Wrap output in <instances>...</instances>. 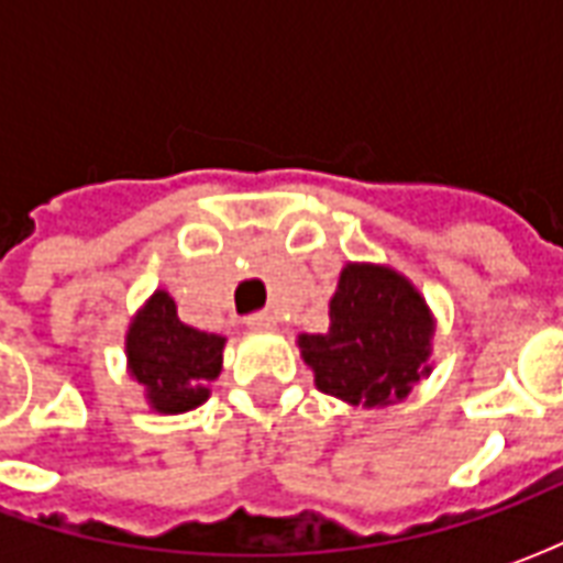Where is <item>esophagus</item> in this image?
<instances>
[{
    "label": "esophagus",
    "instance_id": "1",
    "mask_svg": "<svg viewBox=\"0 0 563 563\" xmlns=\"http://www.w3.org/2000/svg\"><path fill=\"white\" fill-rule=\"evenodd\" d=\"M246 325L256 331H265V329H274V325H277V319H274V313H268V310H262V313L246 317Z\"/></svg>",
    "mask_w": 563,
    "mask_h": 563
}]
</instances>
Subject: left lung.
I'll return each instance as SVG.
<instances>
[{"mask_svg": "<svg viewBox=\"0 0 563 563\" xmlns=\"http://www.w3.org/2000/svg\"><path fill=\"white\" fill-rule=\"evenodd\" d=\"M325 334H301L298 350L317 389L353 404L386 407L431 374L434 317L413 283L386 265L350 262L329 305Z\"/></svg>", "mask_w": 563, "mask_h": 563, "instance_id": "1", "label": "left lung"}]
</instances>
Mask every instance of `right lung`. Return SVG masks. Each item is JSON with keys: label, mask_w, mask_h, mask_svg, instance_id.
Returning a JSON list of instances; mask_svg holds the SVG:
<instances>
[{"label": "right lung", "mask_w": 563, "mask_h": 563, "mask_svg": "<svg viewBox=\"0 0 563 563\" xmlns=\"http://www.w3.org/2000/svg\"><path fill=\"white\" fill-rule=\"evenodd\" d=\"M225 338L186 325L168 292L150 295L126 331L129 374L144 386L156 413L196 410L210 398V383L222 371Z\"/></svg>", "instance_id": "1"}]
</instances>
